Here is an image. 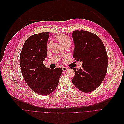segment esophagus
I'll use <instances>...</instances> for the list:
<instances>
[{"label":"esophagus","mask_w":124,"mask_h":124,"mask_svg":"<svg viewBox=\"0 0 124 124\" xmlns=\"http://www.w3.org/2000/svg\"><path fill=\"white\" fill-rule=\"evenodd\" d=\"M62 69L63 71H65L67 70V69H68V68L66 67H62Z\"/></svg>","instance_id":"esophagus-1"}]
</instances>
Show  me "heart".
<instances>
[{"instance_id": "1", "label": "heart", "mask_w": 124, "mask_h": 124, "mask_svg": "<svg viewBox=\"0 0 124 124\" xmlns=\"http://www.w3.org/2000/svg\"><path fill=\"white\" fill-rule=\"evenodd\" d=\"M56 39L60 42V43L64 47L66 46H70L72 43L71 40L69 37L64 34H59L56 36ZM52 42L51 41H49L48 42L47 44V49H50Z\"/></svg>"}]
</instances>
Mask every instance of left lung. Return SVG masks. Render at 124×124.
Returning a JSON list of instances; mask_svg holds the SVG:
<instances>
[{"label": "left lung", "mask_w": 124, "mask_h": 124, "mask_svg": "<svg viewBox=\"0 0 124 124\" xmlns=\"http://www.w3.org/2000/svg\"><path fill=\"white\" fill-rule=\"evenodd\" d=\"M72 37L74 44L73 58L83 62L82 68L71 67L75 72L72 82L82 92L93 91L100 86L106 75V48L101 39L91 32L75 30Z\"/></svg>", "instance_id": "obj_1"}]
</instances>
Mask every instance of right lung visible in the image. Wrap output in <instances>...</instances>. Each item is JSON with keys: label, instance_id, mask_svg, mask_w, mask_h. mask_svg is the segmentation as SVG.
Wrapping results in <instances>:
<instances>
[{"label": "right lung", "instance_id": "obj_1", "mask_svg": "<svg viewBox=\"0 0 124 124\" xmlns=\"http://www.w3.org/2000/svg\"><path fill=\"white\" fill-rule=\"evenodd\" d=\"M49 32L30 36L25 42L20 55L23 77L31 89L41 95L53 92L58 86L62 68H46L43 61L47 56V42Z\"/></svg>", "mask_w": 124, "mask_h": 124}]
</instances>
